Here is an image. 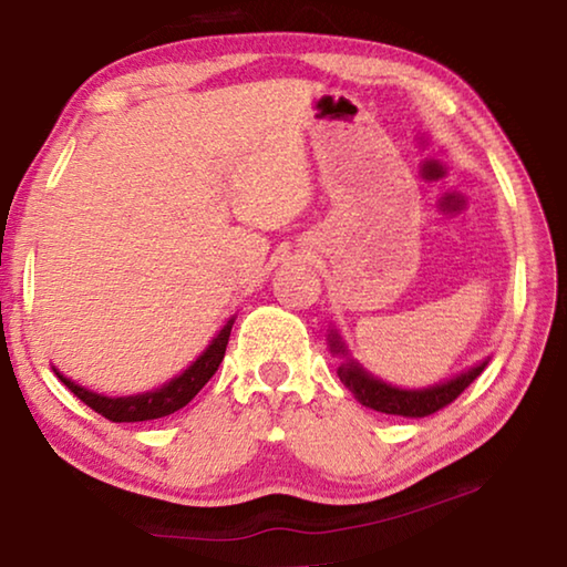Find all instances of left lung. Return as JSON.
Returning a JSON list of instances; mask_svg holds the SVG:
<instances>
[{
  "mask_svg": "<svg viewBox=\"0 0 567 567\" xmlns=\"http://www.w3.org/2000/svg\"><path fill=\"white\" fill-rule=\"evenodd\" d=\"M328 342L334 354H342L344 358V362L338 368L342 385L348 388L364 408L385 412V415H402V417L433 415V412L443 410L450 405V402L457 400L460 392H463L470 382L477 380V375L487 364V360L477 362L475 368L460 372V375H455L453 380L440 382V385H430L422 390H402V388H392L378 378H372L368 370L360 368V362L348 358V348H344L338 330H330Z\"/></svg>",
  "mask_w": 567,
  "mask_h": 567,
  "instance_id": "8db88e82",
  "label": "left lung"
}]
</instances>
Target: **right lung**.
<instances>
[{
	"mask_svg": "<svg viewBox=\"0 0 567 567\" xmlns=\"http://www.w3.org/2000/svg\"><path fill=\"white\" fill-rule=\"evenodd\" d=\"M233 322L235 318L227 320L225 328L219 330L215 334V340L207 344V350L199 354V358L192 362L185 372H179L177 378H172L167 385L142 392V395H130V398L97 395V392L76 385V382H72L70 378H64L62 372L56 370L54 372L56 378H60L64 385L84 402V405H90L94 412H100L102 417H107L112 422H142V420L167 417L179 408H185L187 402L207 385V380L215 375L219 362L225 358L229 332H233Z\"/></svg>",
	"mask_w": 567,
	"mask_h": 567,
	"instance_id": "add662e5",
	"label": "right lung"
}]
</instances>
